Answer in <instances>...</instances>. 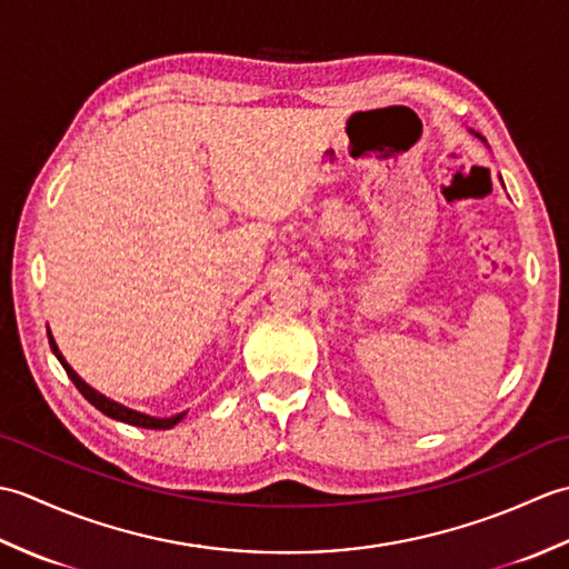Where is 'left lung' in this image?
Segmentation results:
<instances>
[{"instance_id":"1","label":"left lung","mask_w":569,"mask_h":569,"mask_svg":"<svg viewBox=\"0 0 569 569\" xmlns=\"http://www.w3.org/2000/svg\"><path fill=\"white\" fill-rule=\"evenodd\" d=\"M471 134H475V137H479V134H477V131H471ZM479 139H481V137H479ZM481 141H485V139H481ZM485 143H487V141H485ZM501 186H503V183H501Z\"/></svg>"}]
</instances>
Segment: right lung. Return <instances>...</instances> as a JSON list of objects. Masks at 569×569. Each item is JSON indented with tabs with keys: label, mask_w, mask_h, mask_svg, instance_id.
Here are the masks:
<instances>
[{
	"label": "right lung",
	"mask_w": 569,
	"mask_h": 569,
	"mask_svg": "<svg viewBox=\"0 0 569 569\" xmlns=\"http://www.w3.org/2000/svg\"><path fill=\"white\" fill-rule=\"evenodd\" d=\"M48 342H51L53 355H56V359L60 361V365H63V369H66V373L70 377V381L78 386V391H80L84 398H88V401H90L94 408L102 410V413H104L107 418L122 420V422H129V426L149 428V430H168V428H173L176 422H180V420L186 418V410H183V413L171 416V418H156V416L141 413V410H134V408H129V406L119 403V401H112V398H107V396L100 393L98 389H92V386H90L88 381H82V379L78 377V371L68 365L63 355H60V349H58V345H56V340H53L51 330H48Z\"/></svg>",
	"instance_id": "1"
}]
</instances>
